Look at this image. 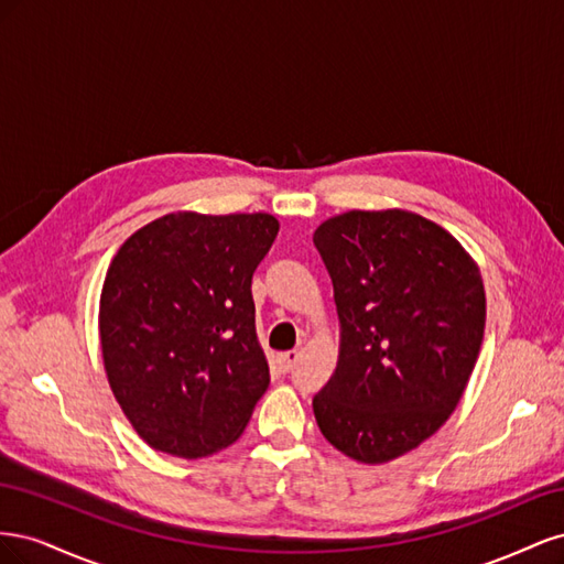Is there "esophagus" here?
<instances>
[{
    "label": "esophagus",
    "mask_w": 564,
    "mask_h": 564,
    "mask_svg": "<svg viewBox=\"0 0 564 564\" xmlns=\"http://www.w3.org/2000/svg\"><path fill=\"white\" fill-rule=\"evenodd\" d=\"M299 357H301V350H299V348L282 352V355H280V362H282V367H284V371H292V369L296 367V362H299Z\"/></svg>",
    "instance_id": "esophagus-1"
}]
</instances>
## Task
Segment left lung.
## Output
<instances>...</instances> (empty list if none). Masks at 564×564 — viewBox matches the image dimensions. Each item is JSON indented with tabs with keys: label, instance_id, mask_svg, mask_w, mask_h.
Here are the masks:
<instances>
[{
	"label": "left lung",
	"instance_id": "obj_1",
	"mask_svg": "<svg viewBox=\"0 0 564 564\" xmlns=\"http://www.w3.org/2000/svg\"><path fill=\"white\" fill-rule=\"evenodd\" d=\"M338 313V360L313 398L322 435L360 464L416 449L447 423L480 355L487 299L456 237L406 209L317 226Z\"/></svg>",
	"mask_w": 564,
	"mask_h": 564
}]
</instances>
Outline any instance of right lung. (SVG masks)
<instances>
[{"label":"right lung","mask_w":564,"mask_h":564,"mask_svg":"<svg viewBox=\"0 0 564 564\" xmlns=\"http://www.w3.org/2000/svg\"><path fill=\"white\" fill-rule=\"evenodd\" d=\"M278 230L263 212H174L117 249L100 289V355L152 449L202 458L245 433L270 383L251 275Z\"/></svg>","instance_id":"obj_1"}]
</instances>
